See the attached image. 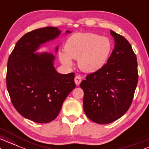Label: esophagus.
<instances>
[{"instance_id":"obj_1","label":"esophagus","mask_w":149,"mask_h":149,"mask_svg":"<svg viewBox=\"0 0 149 149\" xmlns=\"http://www.w3.org/2000/svg\"><path fill=\"white\" fill-rule=\"evenodd\" d=\"M81 77H80V76H76V77H75L74 82H75V84H76L77 86L79 85V84L81 83Z\"/></svg>"}]
</instances>
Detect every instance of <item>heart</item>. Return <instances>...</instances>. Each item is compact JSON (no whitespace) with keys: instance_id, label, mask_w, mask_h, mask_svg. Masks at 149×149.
I'll list each match as a JSON object with an SVG mask.
<instances>
[{"instance_id":"obj_1","label":"heart","mask_w":149,"mask_h":149,"mask_svg":"<svg viewBox=\"0 0 149 149\" xmlns=\"http://www.w3.org/2000/svg\"><path fill=\"white\" fill-rule=\"evenodd\" d=\"M112 42L109 38L93 33H76L68 38L65 52L58 57L65 65L71 66L72 59L78 60L79 68L86 73L98 71L107 62L112 52Z\"/></svg>"}]
</instances>
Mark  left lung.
Wrapping results in <instances>:
<instances>
[{"mask_svg":"<svg viewBox=\"0 0 149 149\" xmlns=\"http://www.w3.org/2000/svg\"><path fill=\"white\" fill-rule=\"evenodd\" d=\"M110 33L115 45L107 62L80 84L84 93V110L98 124L110 123L125 114L138 81L137 57L130 44L114 31Z\"/></svg>","mask_w":149,"mask_h":149,"instance_id":"1","label":"left lung"}]
</instances>
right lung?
<instances>
[{
    "instance_id": "obj_1",
    "label": "right lung",
    "mask_w": 149,
    "mask_h": 149,
    "mask_svg": "<svg viewBox=\"0 0 149 149\" xmlns=\"http://www.w3.org/2000/svg\"><path fill=\"white\" fill-rule=\"evenodd\" d=\"M61 33L58 28L51 26L27 33L9 56L6 82L12 104L22 116L36 123L55 119L64 100L76 86L74 73L63 74L56 70L53 54L35 53Z\"/></svg>"
}]
</instances>
